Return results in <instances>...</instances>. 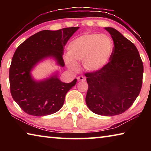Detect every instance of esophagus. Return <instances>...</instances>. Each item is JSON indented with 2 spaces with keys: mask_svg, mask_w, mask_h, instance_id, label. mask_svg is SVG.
Masks as SVG:
<instances>
[{
  "mask_svg": "<svg viewBox=\"0 0 151 151\" xmlns=\"http://www.w3.org/2000/svg\"><path fill=\"white\" fill-rule=\"evenodd\" d=\"M85 77H84L83 76H78L77 77V80L78 81H85Z\"/></svg>",
  "mask_w": 151,
  "mask_h": 151,
  "instance_id": "obj_1",
  "label": "esophagus"
}]
</instances>
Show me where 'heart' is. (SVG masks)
Returning <instances> with one entry per match:
<instances>
[{
	"mask_svg": "<svg viewBox=\"0 0 151 151\" xmlns=\"http://www.w3.org/2000/svg\"><path fill=\"white\" fill-rule=\"evenodd\" d=\"M113 48V41L108 35L99 33L83 35L68 45V55L66 56L65 63L70 69L76 70L77 62H83L85 70L96 72L108 64Z\"/></svg>",
	"mask_w": 151,
	"mask_h": 151,
	"instance_id": "obj_1",
	"label": "heart"
}]
</instances>
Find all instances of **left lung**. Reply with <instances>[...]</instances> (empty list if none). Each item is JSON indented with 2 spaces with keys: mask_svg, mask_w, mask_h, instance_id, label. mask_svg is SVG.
<instances>
[{
  "mask_svg": "<svg viewBox=\"0 0 151 151\" xmlns=\"http://www.w3.org/2000/svg\"><path fill=\"white\" fill-rule=\"evenodd\" d=\"M114 42L111 60L100 70L87 73L86 103L94 113L114 116L129 109L142 87L143 64L137 47L118 30L104 28Z\"/></svg>",
  "mask_w": 151,
  "mask_h": 151,
  "instance_id": "1",
  "label": "left lung"
}]
</instances>
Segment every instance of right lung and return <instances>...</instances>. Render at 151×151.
<instances>
[{
  "instance_id": "add662e5",
  "label": "right lung",
  "mask_w": 151,
  "mask_h": 151,
  "mask_svg": "<svg viewBox=\"0 0 151 151\" xmlns=\"http://www.w3.org/2000/svg\"><path fill=\"white\" fill-rule=\"evenodd\" d=\"M79 27L58 30H44L36 33L19 46L12 57L9 70L11 93L20 109L30 115H49L62 108L66 94L76 85L60 81L57 75L37 81L30 71L45 58H54L65 66L64 47Z\"/></svg>"
}]
</instances>
